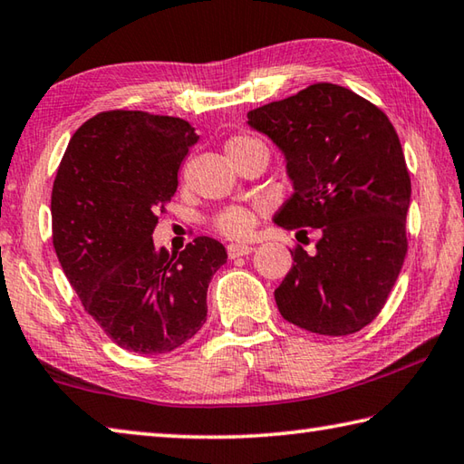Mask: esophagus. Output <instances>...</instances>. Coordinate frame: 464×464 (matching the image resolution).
Wrapping results in <instances>:
<instances>
[{"mask_svg":"<svg viewBox=\"0 0 464 464\" xmlns=\"http://www.w3.org/2000/svg\"><path fill=\"white\" fill-rule=\"evenodd\" d=\"M254 247L247 246V243H231L229 247H227V254H229L231 259L235 257H241V256H249Z\"/></svg>","mask_w":464,"mask_h":464,"instance_id":"1","label":"esophagus"}]
</instances>
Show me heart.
<instances>
[{
	"mask_svg": "<svg viewBox=\"0 0 464 464\" xmlns=\"http://www.w3.org/2000/svg\"><path fill=\"white\" fill-rule=\"evenodd\" d=\"M251 146H264V144L247 136H235L225 144V151L227 156H229L233 151L246 150ZM251 227H254V213L243 207L227 208L225 213H221L217 218V229L223 235H227V237H235V239L246 237V235L251 231Z\"/></svg>",
	"mask_w": 464,
	"mask_h": 464,
	"instance_id": "1",
	"label": "heart"
}]
</instances>
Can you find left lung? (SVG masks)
<instances>
[{
    "mask_svg": "<svg viewBox=\"0 0 464 464\" xmlns=\"http://www.w3.org/2000/svg\"><path fill=\"white\" fill-rule=\"evenodd\" d=\"M247 125L282 151L292 182L274 223L320 231L314 254L292 251L277 310L316 334L361 331L383 308L408 251L411 184L398 133L382 109L333 82L257 107Z\"/></svg>",
    "mask_w": 464,
    "mask_h": 464,
    "instance_id": "obj_1",
    "label": "left lung"
}]
</instances>
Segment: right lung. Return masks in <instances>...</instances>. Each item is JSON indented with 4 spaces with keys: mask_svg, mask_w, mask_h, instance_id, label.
Segmentation results:
<instances>
[{
    "mask_svg": "<svg viewBox=\"0 0 464 464\" xmlns=\"http://www.w3.org/2000/svg\"><path fill=\"white\" fill-rule=\"evenodd\" d=\"M197 141L180 117L105 111L74 131L56 172L53 243L66 280L109 339L141 355L200 331L208 282L227 261L217 239L197 237L179 256L151 239Z\"/></svg>",
    "mask_w": 464,
    "mask_h": 464,
    "instance_id": "obj_1",
    "label": "right lung"
}]
</instances>
